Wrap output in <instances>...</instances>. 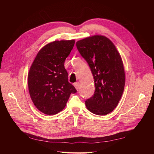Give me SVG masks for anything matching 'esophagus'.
Masks as SVG:
<instances>
[{"label": "esophagus", "instance_id": "obj_1", "mask_svg": "<svg viewBox=\"0 0 154 154\" xmlns=\"http://www.w3.org/2000/svg\"><path fill=\"white\" fill-rule=\"evenodd\" d=\"M74 86H75V88H76V89L78 91V90H79V83L77 82V83H74Z\"/></svg>", "mask_w": 154, "mask_h": 154}]
</instances>
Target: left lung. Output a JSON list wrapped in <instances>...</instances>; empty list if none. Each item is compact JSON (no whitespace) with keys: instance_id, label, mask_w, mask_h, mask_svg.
I'll list each match as a JSON object with an SVG mask.
<instances>
[{"instance_id":"8db88e82","label":"left lung","mask_w":154,"mask_h":154,"mask_svg":"<svg viewBox=\"0 0 154 154\" xmlns=\"http://www.w3.org/2000/svg\"><path fill=\"white\" fill-rule=\"evenodd\" d=\"M77 48L89 63L95 91L85 100L87 109L97 115L109 114L115 109L125 85V72L119 51L110 39L94 35L76 42Z\"/></svg>"}]
</instances>
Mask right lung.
Returning a JSON list of instances; mask_svg holds the SVG:
<instances>
[{
    "mask_svg": "<svg viewBox=\"0 0 154 154\" xmlns=\"http://www.w3.org/2000/svg\"><path fill=\"white\" fill-rule=\"evenodd\" d=\"M75 40H55L38 51L28 74V85L35 106L45 114L54 115L63 110L71 93L77 90L68 81L64 67Z\"/></svg>",
    "mask_w": 154,
    "mask_h": 154,
    "instance_id": "obj_1",
    "label": "right lung"
}]
</instances>
